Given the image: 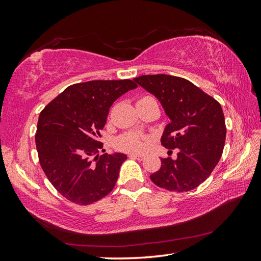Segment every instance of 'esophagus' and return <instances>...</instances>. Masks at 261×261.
<instances>
[{"label": "esophagus", "instance_id": "34e87169", "mask_svg": "<svg viewBox=\"0 0 261 261\" xmlns=\"http://www.w3.org/2000/svg\"><path fill=\"white\" fill-rule=\"evenodd\" d=\"M129 158H134V159H139V160H142V159H143V156H141V154L130 153V154H129Z\"/></svg>", "mask_w": 261, "mask_h": 261}]
</instances>
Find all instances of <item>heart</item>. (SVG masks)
I'll list each match as a JSON object with an SVG mask.
<instances>
[{"label": "heart", "instance_id": "obj_1", "mask_svg": "<svg viewBox=\"0 0 261 261\" xmlns=\"http://www.w3.org/2000/svg\"><path fill=\"white\" fill-rule=\"evenodd\" d=\"M146 138L137 135L135 132H127V134L122 135L116 139L115 146L120 150L127 152H142L146 149Z\"/></svg>", "mask_w": 261, "mask_h": 261}]
</instances>
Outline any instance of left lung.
<instances>
[{
  "instance_id": "obj_1",
  "label": "left lung",
  "mask_w": 261,
  "mask_h": 261,
  "mask_svg": "<svg viewBox=\"0 0 261 261\" xmlns=\"http://www.w3.org/2000/svg\"><path fill=\"white\" fill-rule=\"evenodd\" d=\"M134 81L154 95L170 120L162 145L178 150L176 159L162 158V166L150 179L171 192L194 190L211 175L222 156L226 135L222 108L180 77L142 75Z\"/></svg>"
}]
</instances>
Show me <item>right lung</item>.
<instances>
[{"label":"right lung","instance_id":"right-lung-1","mask_svg":"<svg viewBox=\"0 0 261 261\" xmlns=\"http://www.w3.org/2000/svg\"><path fill=\"white\" fill-rule=\"evenodd\" d=\"M137 87L130 80L80 83L41 111L36 135L39 162L53 186L70 202L92 204L114 188L126 154L99 156V150L105 151L99 131L115 99Z\"/></svg>","mask_w":261,"mask_h":261}]
</instances>
